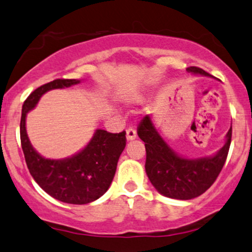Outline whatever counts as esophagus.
I'll return each instance as SVG.
<instances>
[{
	"mask_svg": "<svg viewBox=\"0 0 252 252\" xmlns=\"http://www.w3.org/2000/svg\"><path fill=\"white\" fill-rule=\"evenodd\" d=\"M126 138L127 140H134L136 138V130L133 128V127H129V128H127L126 130Z\"/></svg>",
	"mask_w": 252,
	"mask_h": 252,
	"instance_id": "esophagus-1",
	"label": "esophagus"
}]
</instances>
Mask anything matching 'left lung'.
<instances>
[{
    "instance_id": "8db88e82",
    "label": "left lung",
    "mask_w": 252,
    "mask_h": 252,
    "mask_svg": "<svg viewBox=\"0 0 252 252\" xmlns=\"http://www.w3.org/2000/svg\"><path fill=\"white\" fill-rule=\"evenodd\" d=\"M188 71L212 76L199 67H189ZM138 135L145 142V168L150 183L161 194L181 200L199 197L213 185L223 168L231 142L230 128L226 143L217 155L199 159L179 158L159 136L149 116L140 120Z\"/></svg>"
}]
</instances>
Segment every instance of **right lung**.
<instances>
[{
    "label": "right lung",
    "mask_w": 252,
    "mask_h": 252,
    "mask_svg": "<svg viewBox=\"0 0 252 252\" xmlns=\"http://www.w3.org/2000/svg\"><path fill=\"white\" fill-rule=\"evenodd\" d=\"M77 83L78 80L58 78L32 91L22 107L21 143L29 171L42 190L62 202L84 205L102 197L110 188L119 156L126 146L125 130L109 133L97 129L86 148L73 158L48 159L33 149L25 128L26 113L46 91Z\"/></svg>",
    "instance_id": "add662e5"
}]
</instances>
